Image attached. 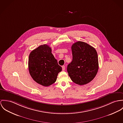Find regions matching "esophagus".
Masks as SVG:
<instances>
[{
	"label": "esophagus",
	"mask_w": 123,
	"mask_h": 123,
	"mask_svg": "<svg viewBox=\"0 0 123 123\" xmlns=\"http://www.w3.org/2000/svg\"><path fill=\"white\" fill-rule=\"evenodd\" d=\"M62 70H63V71H64L65 70V66H63L62 67Z\"/></svg>",
	"instance_id": "34e87169"
}]
</instances>
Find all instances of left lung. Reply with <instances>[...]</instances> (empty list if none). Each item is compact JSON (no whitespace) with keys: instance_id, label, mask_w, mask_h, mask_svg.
<instances>
[{"instance_id":"obj_1","label":"left lung","mask_w":123,"mask_h":123,"mask_svg":"<svg viewBox=\"0 0 123 123\" xmlns=\"http://www.w3.org/2000/svg\"><path fill=\"white\" fill-rule=\"evenodd\" d=\"M73 60L67 71L71 79L82 85L91 82L98 69V57L95 49L88 44L77 41L71 47Z\"/></svg>"}]
</instances>
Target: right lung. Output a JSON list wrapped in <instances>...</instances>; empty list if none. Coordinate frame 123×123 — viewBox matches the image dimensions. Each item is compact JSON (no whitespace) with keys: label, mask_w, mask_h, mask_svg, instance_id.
Here are the masks:
<instances>
[{"label":"right lung","mask_w":123,"mask_h":123,"mask_svg":"<svg viewBox=\"0 0 123 123\" xmlns=\"http://www.w3.org/2000/svg\"><path fill=\"white\" fill-rule=\"evenodd\" d=\"M28 68L32 79L44 86L55 82L58 74L62 71L51 53V48L46 44L41 45L30 53Z\"/></svg>","instance_id":"add662e5"}]
</instances>
